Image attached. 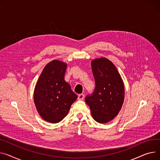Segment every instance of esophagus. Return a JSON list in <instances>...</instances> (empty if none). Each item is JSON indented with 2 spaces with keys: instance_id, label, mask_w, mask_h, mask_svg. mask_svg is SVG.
Wrapping results in <instances>:
<instances>
[{
  "instance_id": "34e87169",
  "label": "esophagus",
  "mask_w": 160,
  "mask_h": 160,
  "mask_svg": "<svg viewBox=\"0 0 160 160\" xmlns=\"http://www.w3.org/2000/svg\"><path fill=\"white\" fill-rule=\"evenodd\" d=\"M84 97H85V96H84L83 94H80L78 96V100H83L84 99Z\"/></svg>"
}]
</instances>
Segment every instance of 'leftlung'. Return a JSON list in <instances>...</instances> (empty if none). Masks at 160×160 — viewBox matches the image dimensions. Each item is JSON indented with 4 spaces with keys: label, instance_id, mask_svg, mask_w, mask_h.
<instances>
[{
    "label": "left lung",
    "instance_id": "8db88e82",
    "mask_svg": "<svg viewBox=\"0 0 160 160\" xmlns=\"http://www.w3.org/2000/svg\"><path fill=\"white\" fill-rule=\"evenodd\" d=\"M95 88L85 100L94 120L105 123L120 112L124 100V85L113 63L105 58L92 60Z\"/></svg>",
    "mask_w": 160,
    "mask_h": 160
}]
</instances>
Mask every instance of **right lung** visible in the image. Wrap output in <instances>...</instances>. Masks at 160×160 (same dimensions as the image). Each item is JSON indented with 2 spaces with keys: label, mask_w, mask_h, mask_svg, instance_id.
Listing matches in <instances>:
<instances>
[{
  "label": "right lung",
  "mask_w": 160,
  "mask_h": 160,
  "mask_svg": "<svg viewBox=\"0 0 160 160\" xmlns=\"http://www.w3.org/2000/svg\"><path fill=\"white\" fill-rule=\"evenodd\" d=\"M67 65L53 60L46 66L36 84L34 102L40 116L50 123H58L67 116L77 98L64 80Z\"/></svg>",
  "instance_id": "1"
}]
</instances>
